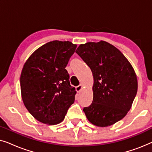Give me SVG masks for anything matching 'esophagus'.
Listing matches in <instances>:
<instances>
[{"mask_svg": "<svg viewBox=\"0 0 152 152\" xmlns=\"http://www.w3.org/2000/svg\"><path fill=\"white\" fill-rule=\"evenodd\" d=\"M76 91H77V92H80L81 91H82V84H80L79 85V86H76Z\"/></svg>", "mask_w": 152, "mask_h": 152, "instance_id": "1", "label": "esophagus"}]
</instances>
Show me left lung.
Segmentation results:
<instances>
[{"label": "left lung", "mask_w": 152, "mask_h": 152, "mask_svg": "<svg viewBox=\"0 0 152 152\" xmlns=\"http://www.w3.org/2000/svg\"><path fill=\"white\" fill-rule=\"evenodd\" d=\"M76 53L91 68L94 79L93 102L83 109L87 119L101 127L122 120L138 91L131 64L119 50L104 41L81 44Z\"/></svg>", "instance_id": "left-lung-1"}]
</instances>
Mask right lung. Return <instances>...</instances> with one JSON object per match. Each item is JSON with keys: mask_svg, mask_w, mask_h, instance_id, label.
<instances>
[{"mask_svg": "<svg viewBox=\"0 0 152 152\" xmlns=\"http://www.w3.org/2000/svg\"><path fill=\"white\" fill-rule=\"evenodd\" d=\"M76 48L68 41H50L24 64L20 78L23 101L31 115L42 123H60L74 103L77 91L65 68Z\"/></svg>", "mask_w": 152, "mask_h": 152, "instance_id": "add662e5", "label": "right lung"}]
</instances>
